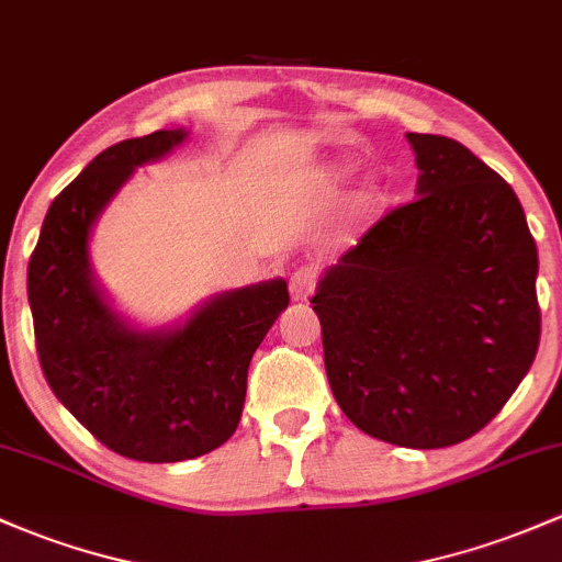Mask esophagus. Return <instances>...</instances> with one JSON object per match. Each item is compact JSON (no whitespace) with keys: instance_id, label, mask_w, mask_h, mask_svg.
<instances>
[{"instance_id":"1","label":"esophagus","mask_w":562,"mask_h":562,"mask_svg":"<svg viewBox=\"0 0 562 562\" xmlns=\"http://www.w3.org/2000/svg\"><path fill=\"white\" fill-rule=\"evenodd\" d=\"M316 289V270L313 268H300L294 270L292 279H289V292L294 300H307Z\"/></svg>"}]
</instances>
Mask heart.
<instances>
[{"instance_id": "b5f03b06", "label": "heart", "mask_w": 562, "mask_h": 562, "mask_svg": "<svg viewBox=\"0 0 562 562\" xmlns=\"http://www.w3.org/2000/svg\"><path fill=\"white\" fill-rule=\"evenodd\" d=\"M353 173H356L353 162H331V166L324 168V173H322L324 190H327V192H337L342 184L351 182ZM380 198H383V192H380V187H378V184H367L364 190L359 192V198H356V203H359V209L370 211V209L378 206Z\"/></svg>"}]
</instances>
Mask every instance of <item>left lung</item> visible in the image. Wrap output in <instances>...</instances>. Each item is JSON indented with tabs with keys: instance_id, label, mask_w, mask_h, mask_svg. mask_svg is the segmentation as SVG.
I'll return each mask as SVG.
<instances>
[{
	"instance_id": "left-lung-1",
	"label": "left lung",
	"mask_w": 562,
	"mask_h": 562,
	"mask_svg": "<svg viewBox=\"0 0 562 562\" xmlns=\"http://www.w3.org/2000/svg\"><path fill=\"white\" fill-rule=\"evenodd\" d=\"M415 201L324 270L311 300L353 426L437 450L491 424L541 331L539 251L515 190L463 144L407 134Z\"/></svg>"
}]
</instances>
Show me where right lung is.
Here are the masks:
<instances>
[{
  "instance_id": "right-lung-1",
  "label": "right lung",
  "mask_w": 562,
  "mask_h": 562,
  "mask_svg": "<svg viewBox=\"0 0 562 562\" xmlns=\"http://www.w3.org/2000/svg\"><path fill=\"white\" fill-rule=\"evenodd\" d=\"M190 131H155L95 155L47 209L29 259V305L42 372L58 402L106 448L147 463L206 456L233 437L249 361L289 305L286 281L220 292L184 322L125 318L90 265V233L136 168Z\"/></svg>"
}]
</instances>
